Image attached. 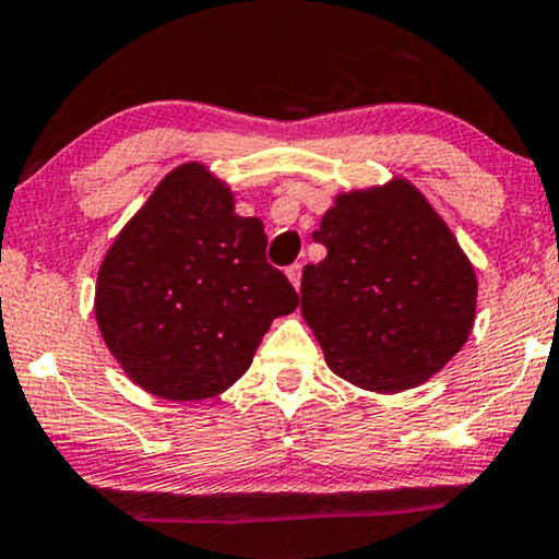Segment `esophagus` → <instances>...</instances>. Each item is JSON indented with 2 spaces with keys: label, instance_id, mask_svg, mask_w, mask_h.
Returning a JSON list of instances; mask_svg holds the SVG:
<instances>
[{
  "label": "esophagus",
  "instance_id": "1",
  "mask_svg": "<svg viewBox=\"0 0 559 559\" xmlns=\"http://www.w3.org/2000/svg\"><path fill=\"white\" fill-rule=\"evenodd\" d=\"M300 264H293V266H287L285 269V274H287V280H290L293 282V287H295V290H300Z\"/></svg>",
  "mask_w": 559,
  "mask_h": 559
}]
</instances>
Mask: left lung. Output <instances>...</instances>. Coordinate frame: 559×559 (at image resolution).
I'll list each match as a JSON object with an SVG mask.
<instances>
[{
  "instance_id": "8db88e82",
  "label": "left lung",
  "mask_w": 559,
  "mask_h": 559,
  "mask_svg": "<svg viewBox=\"0 0 559 559\" xmlns=\"http://www.w3.org/2000/svg\"><path fill=\"white\" fill-rule=\"evenodd\" d=\"M302 269L300 313L326 365L357 389L399 394L440 373L477 319V272L404 176L340 191Z\"/></svg>"
}]
</instances>
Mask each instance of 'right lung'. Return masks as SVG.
Masks as SVG:
<instances>
[{"mask_svg": "<svg viewBox=\"0 0 559 559\" xmlns=\"http://www.w3.org/2000/svg\"><path fill=\"white\" fill-rule=\"evenodd\" d=\"M259 217L236 215L210 165L170 170L100 261L95 321L121 370L147 394L202 402L251 368L298 293L264 259Z\"/></svg>", "mask_w": 559, "mask_h": 559, "instance_id": "add662e5", "label": "right lung"}]
</instances>
